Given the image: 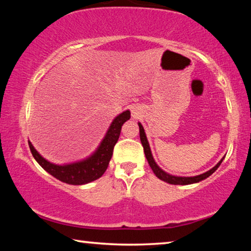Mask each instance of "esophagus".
Masks as SVG:
<instances>
[{"label": "esophagus", "mask_w": 251, "mask_h": 251, "mask_svg": "<svg viewBox=\"0 0 251 251\" xmlns=\"http://www.w3.org/2000/svg\"><path fill=\"white\" fill-rule=\"evenodd\" d=\"M131 113H133V116L136 118V112H135V110L133 109V110H131Z\"/></svg>", "instance_id": "esophagus-1"}]
</instances>
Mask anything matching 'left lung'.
Here are the masks:
<instances>
[{
  "label": "left lung",
  "mask_w": 251,
  "mask_h": 251,
  "mask_svg": "<svg viewBox=\"0 0 251 251\" xmlns=\"http://www.w3.org/2000/svg\"><path fill=\"white\" fill-rule=\"evenodd\" d=\"M138 126H139V137H141L142 145L144 147V152H145V156L147 158L148 164H150V166L152 169V172H154L156 177H158L160 180H164V181L168 182V184H172V185H189V184H194V182H198V181H201L203 179H206L207 177H209L211 174L214 173L216 169H217L220 166V164H222L223 159L225 158V157H224V158L220 160L215 167H212L210 171L201 174V175L194 176V177H178V176L169 175V174L165 173L163 169L159 168L158 165L155 163V160H154V158H152V155H151L150 144H148V141H147L145 130H144V127L142 126L141 123H138Z\"/></svg>",
  "instance_id": "8db88e82"
}]
</instances>
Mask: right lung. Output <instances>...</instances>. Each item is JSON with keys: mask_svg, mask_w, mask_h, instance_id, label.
Segmentation results:
<instances>
[{"mask_svg": "<svg viewBox=\"0 0 251 251\" xmlns=\"http://www.w3.org/2000/svg\"><path fill=\"white\" fill-rule=\"evenodd\" d=\"M130 118L129 110H125L120 114L110 124L103 141L95 152L86 159H83L76 163L66 165H56L50 163L44 157H42L31 142H28L29 150L35 160L42 168L50 174L56 179L69 185H84L88 182L99 179L108 167L109 160L113 156V150L121 135L123 124Z\"/></svg>", "mask_w": 251, "mask_h": 251, "instance_id": "obj_1", "label": "right lung"}]
</instances>
